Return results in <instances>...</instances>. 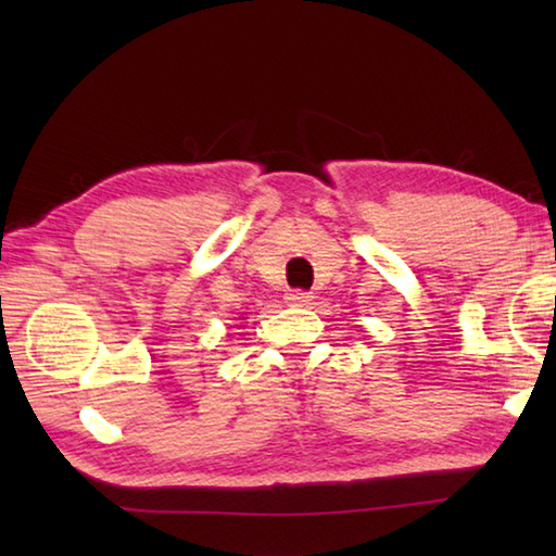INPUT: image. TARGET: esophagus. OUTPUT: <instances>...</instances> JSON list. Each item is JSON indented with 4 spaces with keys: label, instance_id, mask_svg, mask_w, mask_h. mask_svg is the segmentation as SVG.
Returning <instances> with one entry per match:
<instances>
[{
    "label": "esophagus",
    "instance_id": "obj_1",
    "mask_svg": "<svg viewBox=\"0 0 556 556\" xmlns=\"http://www.w3.org/2000/svg\"><path fill=\"white\" fill-rule=\"evenodd\" d=\"M311 299H313L311 293L308 291H301V289H293V291L287 293V303L289 305H299V308H301V305H308Z\"/></svg>",
    "mask_w": 556,
    "mask_h": 556
}]
</instances>
